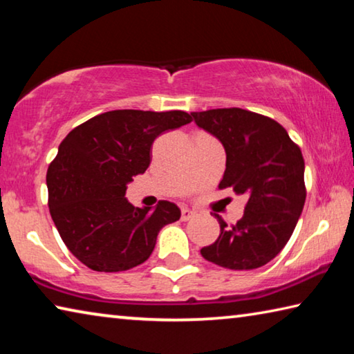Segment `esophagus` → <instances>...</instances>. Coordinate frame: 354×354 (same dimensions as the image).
Wrapping results in <instances>:
<instances>
[{
    "instance_id": "34e87169",
    "label": "esophagus",
    "mask_w": 354,
    "mask_h": 354,
    "mask_svg": "<svg viewBox=\"0 0 354 354\" xmlns=\"http://www.w3.org/2000/svg\"><path fill=\"white\" fill-rule=\"evenodd\" d=\"M194 217H195V212L194 211H190V209H187V207H183L181 209V220L183 221H187V220L194 218Z\"/></svg>"
}]
</instances>
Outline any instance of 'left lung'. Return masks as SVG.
I'll list each match as a JSON object with an SVG mask.
<instances>
[{
	"label": "left lung",
	"instance_id": "1",
	"mask_svg": "<svg viewBox=\"0 0 354 354\" xmlns=\"http://www.w3.org/2000/svg\"><path fill=\"white\" fill-rule=\"evenodd\" d=\"M192 117L225 148L226 170L218 189L231 187L248 198L236 225L227 226L215 215L220 236L201 248V256L230 270L266 266L289 242L306 200L301 149L278 122L251 111L230 107L192 112Z\"/></svg>",
	"mask_w": 354,
	"mask_h": 354
}]
</instances>
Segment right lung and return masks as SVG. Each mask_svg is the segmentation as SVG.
I'll use <instances>...</instances> for the list:
<instances>
[{
    "instance_id": "add662e5",
    "label": "right lung",
    "mask_w": 354,
    "mask_h": 354,
    "mask_svg": "<svg viewBox=\"0 0 354 354\" xmlns=\"http://www.w3.org/2000/svg\"><path fill=\"white\" fill-rule=\"evenodd\" d=\"M192 122L183 111L122 109L70 131L48 167V206L70 253L95 272H124L153 253L165 225L181 217L170 201L134 207L128 184L148 169L154 139Z\"/></svg>"
}]
</instances>
